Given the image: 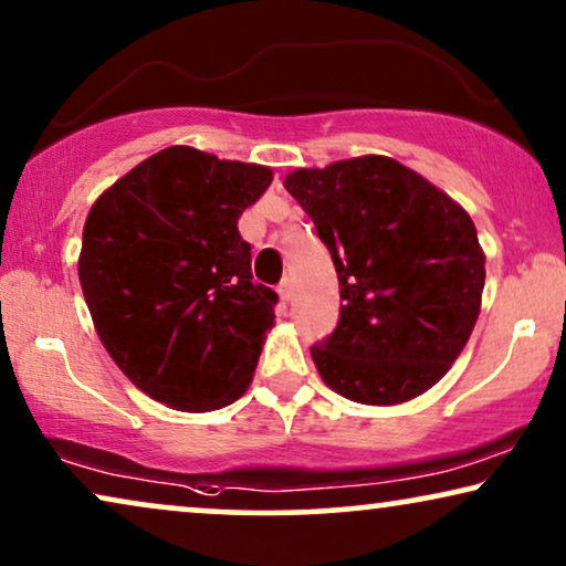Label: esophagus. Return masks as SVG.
<instances>
[{
	"mask_svg": "<svg viewBox=\"0 0 566 566\" xmlns=\"http://www.w3.org/2000/svg\"><path fill=\"white\" fill-rule=\"evenodd\" d=\"M276 292H279V297L284 300V303H290V300H292V282H290V279H282V282H279Z\"/></svg>",
	"mask_w": 566,
	"mask_h": 566,
	"instance_id": "esophagus-1",
	"label": "esophagus"
}]
</instances>
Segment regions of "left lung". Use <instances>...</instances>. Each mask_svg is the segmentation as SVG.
<instances>
[{"mask_svg": "<svg viewBox=\"0 0 566 566\" xmlns=\"http://www.w3.org/2000/svg\"><path fill=\"white\" fill-rule=\"evenodd\" d=\"M284 188L326 243L344 300L334 334L311 346L321 378L370 406L424 394L479 318L486 271L469 212L382 155L300 168Z\"/></svg>", "mask_w": 566, "mask_h": 566, "instance_id": "left-lung-1", "label": "left lung"}]
</instances>
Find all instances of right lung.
<instances>
[{"mask_svg": "<svg viewBox=\"0 0 566 566\" xmlns=\"http://www.w3.org/2000/svg\"><path fill=\"white\" fill-rule=\"evenodd\" d=\"M271 170L168 147L118 178L82 230L80 284L120 373L178 411L245 394L276 292L253 282L238 220Z\"/></svg>", "mask_w": 566, "mask_h": 566, "instance_id": "right-lung-1", "label": "right lung"}]
</instances>
